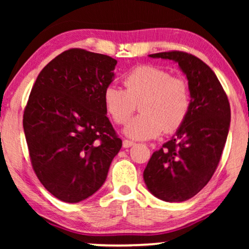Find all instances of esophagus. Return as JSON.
Masks as SVG:
<instances>
[{"label": "esophagus", "instance_id": "obj_1", "mask_svg": "<svg viewBox=\"0 0 249 249\" xmlns=\"http://www.w3.org/2000/svg\"><path fill=\"white\" fill-rule=\"evenodd\" d=\"M135 142H131V141H128V139H124V142H122V146H124V148H129L131 147L132 145H134Z\"/></svg>", "mask_w": 249, "mask_h": 249}]
</instances>
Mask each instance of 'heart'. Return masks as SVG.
<instances>
[{
    "label": "heart",
    "instance_id": "obj_1",
    "mask_svg": "<svg viewBox=\"0 0 249 249\" xmlns=\"http://www.w3.org/2000/svg\"><path fill=\"white\" fill-rule=\"evenodd\" d=\"M125 89L110 85L104 89L103 103L115 124H125L141 103L142 114L132 119L124 134L135 141L175 131L186 120L190 108V91L186 80L172 77L160 67H136L124 77Z\"/></svg>",
    "mask_w": 249,
    "mask_h": 249
}]
</instances>
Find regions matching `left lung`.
Instances as JSON below:
<instances>
[{
	"mask_svg": "<svg viewBox=\"0 0 249 249\" xmlns=\"http://www.w3.org/2000/svg\"><path fill=\"white\" fill-rule=\"evenodd\" d=\"M148 56L178 63L188 80L190 108L173 137L153 153L144 181L159 199L185 202L206 186L219 164L230 128L229 101L215 73L198 57L177 51Z\"/></svg>",
	"mask_w": 249,
	"mask_h": 249,
	"instance_id": "obj_1",
	"label": "left lung"
}]
</instances>
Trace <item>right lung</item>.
<instances>
[{
	"label": "right lung",
	"mask_w": 249,
	"mask_h": 249,
	"mask_svg": "<svg viewBox=\"0 0 249 249\" xmlns=\"http://www.w3.org/2000/svg\"><path fill=\"white\" fill-rule=\"evenodd\" d=\"M118 61L71 49L37 77L23 113L30 160L42 185L66 203H79L103 186L121 149L103 103Z\"/></svg>",
	"instance_id": "right-lung-1"
}]
</instances>
